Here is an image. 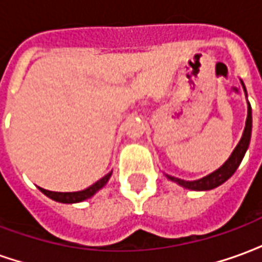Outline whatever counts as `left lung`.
<instances>
[{"instance_id":"8db88e82","label":"left lung","mask_w":262,"mask_h":262,"mask_svg":"<svg viewBox=\"0 0 262 262\" xmlns=\"http://www.w3.org/2000/svg\"><path fill=\"white\" fill-rule=\"evenodd\" d=\"M243 88H244V91H246L244 84H243ZM246 97H247V92H246ZM251 126H253V118H251V106H250V103H248L246 127H244V132H243L242 139H240V142H238V144L236 146V148L233 150V153H231L230 157L227 159V161H226L225 164L222 165L220 168L213 171V172L209 174V176L203 177L201 180H196V181H185V180L167 176V174H165V177H167L168 180H171V181L177 182L178 185L187 188V189H192V191H209V189L217 188L219 185H222L223 182L227 181V180L236 172L237 168H238V165L242 163L244 154L247 151L248 144H250V139H251Z\"/></svg>"}]
</instances>
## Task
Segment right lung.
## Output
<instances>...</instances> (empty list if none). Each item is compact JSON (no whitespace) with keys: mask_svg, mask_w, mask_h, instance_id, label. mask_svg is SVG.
Segmentation results:
<instances>
[{"mask_svg":"<svg viewBox=\"0 0 262 262\" xmlns=\"http://www.w3.org/2000/svg\"><path fill=\"white\" fill-rule=\"evenodd\" d=\"M112 176V171L106 174L105 177H102L99 181H97L95 184H92L91 187H88L86 189H82V191H77V192H53V191H48V189H43V188L39 187L40 192H43L46 196H49L50 199H53L56 202L60 203H77V202H82L85 201L88 198L94 196L95 193L102 189L106 182L109 181V178Z\"/></svg>","mask_w":262,"mask_h":262,"instance_id":"right-lung-1","label":"right lung"}]
</instances>
